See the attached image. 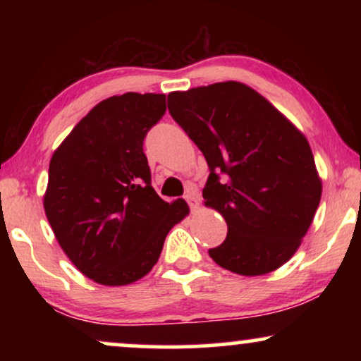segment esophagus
<instances>
[{
  "label": "esophagus",
  "instance_id": "obj_1",
  "mask_svg": "<svg viewBox=\"0 0 361 361\" xmlns=\"http://www.w3.org/2000/svg\"><path fill=\"white\" fill-rule=\"evenodd\" d=\"M185 200H187V204H189V207H190V210H192V212H195V210L199 209V207H200L199 195H197L195 192H192V190L187 192V195H185Z\"/></svg>",
  "mask_w": 361,
  "mask_h": 361
}]
</instances>
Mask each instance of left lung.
Masks as SVG:
<instances>
[{
  "label": "left lung",
  "instance_id": "8db88e82",
  "mask_svg": "<svg viewBox=\"0 0 361 361\" xmlns=\"http://www.w3.org/2000/svg\"><path fill=\"white\" fill-rule=\"evenodd\" d=\"M167 108L205 156L204 204L228 226L210 258L241 276L268 274L288 263L322 195L307 137L241 82L172 92Z\"/></svg>",
  "mask_w": 361,
  "mask_h": 361
}]
</instances>
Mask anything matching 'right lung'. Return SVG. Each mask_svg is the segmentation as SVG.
Returning <instances> with one entry per match:
<instances>
[{
	"mask_svg": "<svg viewBox=\"0 0 361 361\" xmlns=\"http://www.w3.org/2000/svg\"><path fill=\"white\" fill-rule=\"evenodd\" d=\"M166 113V95L135 93L92 108L49 164L44 210L73 266L103 286H126L157 263L169 230L189 215L185 200H162L151 185L142 141Z\"/></svg>",
	"mask_w": 361,
	"mask_h": 361,
	"instance_id": "add662e5",
	"label": "right lung"
}]
</instances>
